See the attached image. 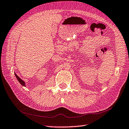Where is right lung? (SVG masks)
Wrapping results in <instances>:
<instances>
[{"label": "right lung", "mask_w": 129, "mask_h": 129, "mask_svg": "<svg viewBox=\"0 0 129 129\" xmlns=\"http://www.w3.org/2000/svg\"><path fill=\"white\" fill-rule=\"evenodd\" d=\"M15 76L16 77V78H17V79L18 81H19L20 83V84L22 85V86H26V85H25V82H24V81L23 80H22V79H21V78H20L19 77H18L17 75H16V74L15 73Z\"/></svg>", "instance_id": "1"}]
</instances>
